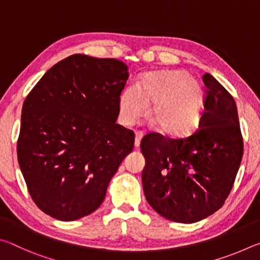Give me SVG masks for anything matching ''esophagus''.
<instances>
[{
  "mask_svg": "<svg viewBox=\"0 0 260 260\" xmlns=\"http://www.w3.org/2000/svg\"><path fill=\"white\" fill-rule=\"evenodd\" d=\"M142 136H143V134L141 133V132H136V134H135V143H134L135 149H139L140 148V143H141V139H142Z\"/></svg>",
  "mask_w": 260,
  "mask_h": 260,
  "instance_id": "34e87169",
  "label": "esophagus"
}]
</instances>
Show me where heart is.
Wrapping results in <instances>:
<instances>
[{
	"mask_svg": "<svg viewBox=\"0 0 260 260\" xmlns=\"http://www.w3.org/2000/svg\"><path fill=\"white\" fill-rule=\"evenodd\" d=\"M152 104L150 118L158 129L167 135L190 133L200 124L203 89L187 72L172 70L147 73L139 89L127 87L119 99V118L131 126L146 116Z\"/></svg>",
	"mask_w": 260,
	"mask_h": 260,
	"instance_id": "b5f03b06",
	"label": "heart"
}]
</instances>
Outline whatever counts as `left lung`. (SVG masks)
<instances>
[{
  "label": "left lung",
  "mask_w": 260,
  "mask_h": 260,
  "mask_svg": "<svg viewBox=\"0 0 260 260\" xmlns=\"http://www.w3.org/2000/svg\"><path fill=\"white\" fill-rule=\"evenodd\" d=\"M199 127L182 138L159 133L141 141L148 203L161 217L192 223L218 211L230 195L243 156L236 103L209 73Z\"/></svg>",
  "instance_id": "1"
}]
</instances>
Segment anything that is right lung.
Instances as JSON below:
<instances>
[{
	"instance_id": "obj_1",
	"label": "right lung",
	"mask_w": 260,
	"mask_h": 260,
	"mask_svg": "<svg viewBox=\"0 0 260 260\" xmlns=\"http://www.w3.org/2000/svg\"><path fill=\"white\" fill-rule=\"evenodd\" d=\"M127 65L76 54L55 64L26 96L17 156L27 190L50 217L72 221L102 204L134 147L116 124Z\"/></svg>"
}]
</instances>
